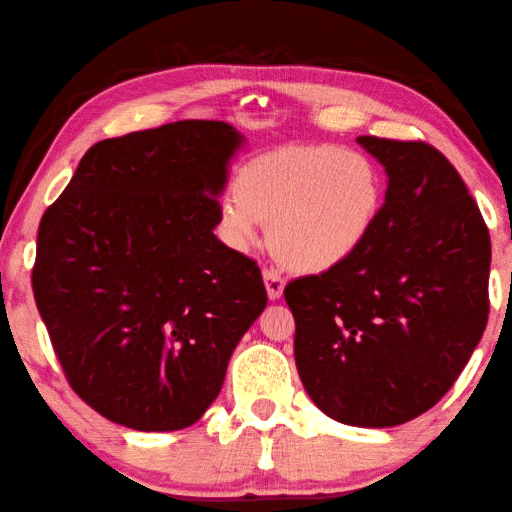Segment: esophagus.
<instances>
[{"label": "esophagus", "mask_w": 512, "mask_h": 512, "mask_svg": "<svg viewBox=\"0 0 512 512\" xmlns=\"http://www.w3.org/2000/svg\"><path fill=\"white\" fill-rule=\"evenodd\" d=\"M264 286H266V293H268V300H280L282 293H284V280L275 271H264Z\"/></svg>", "instance_id": "1"}]
</instances>
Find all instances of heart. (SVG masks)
<instances>
[{
    "label": "heart",
    "instance_id": "heart-1",
    "mask_svg": "<svg viewBox=\"0 0 512 512\" xmlns=\"http://www.w3.org/2000/svg\"><path fill=\"white\" fill-rule=\"evenodd\" d=\"M383 208V176L365 152L291 145L241 167L219 206L217 230L232 250L262 237L295 273L322 275L360 253Z\"/></svg>",
    "mask_w": 512,
    "mask_h": 512
}]
</instances>
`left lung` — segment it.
Instances as JSON below:
<instances>
[{"mask_svg":"<svg viewBox=\"0 0 512 512\" xmlns=\"http://www.w3.org/2000/svg\"><path fill=\"white\" fill-rule=\"evenodd\" d=\"M387 190L367 244L284 288L295 365L333 421L394 427L454 385L488 322L490 237L466 183L425 143L360 136Z\"/></svg>","mask_w":512,"mask_h":512,"instance_id":"left-lung-1","label":"left lung"}]
</instances>
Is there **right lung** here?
Returning a JSON list of instances; mask_svg holds the SVG:
<instances>
[{
	"instance_id": "add662e5",
	"label": "right lung",
	"mask_w": 512,
	"mask_h": 512,
	"mask_svg": "<svg viewBox=\"0 0 512 512\" xmlns=\"http://www.w3.org/2000/svg\"><path fill=\"white\" fill-rule=\"evenodd\" d=\"M246 136L179 120L96 143L37 230L33 293L69 385L138 432L197 423L266 309L253 259L215 237Z\"/></svg>"
}]
</instances>
